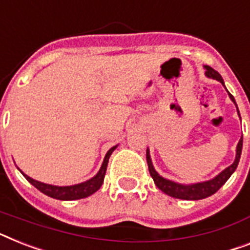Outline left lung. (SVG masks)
Segmentation results:
<instances>
[{
  "instance_id": "obj_1",
  "label": "left lung",
  "mask_w": 250,
  "mask_h": 250,
  "mask_svg": "<svg viewBox=\"0 0 250 250\" xmlns=\"http://www.w3.org/2000/svg\"><path fill=\"white\" fill-rule=\"evenodd\" d=\"M206 74L209 78L217 79L220 81L222 84H224V81H222V77L220 76V73L216 72L214 69L210 68V66L206 65ZM230 95V99L235 103L234 96ZM236 105V103H235ZM237 107V106H236ZM239 113V110H237ZM241 149H243V137L240 139L239 144H237L236 147V159L230 167H227L225 171L221 172L217 177H214L210 181L206 182H200V184H194V185H181V184H176L173 181H169V180H166L162 176L157 173V171L154 169L153 163H151V159H150V154L149 150H146V162H147V167H149L150 176L153 177L154 182L158 186V188H160L162 191L166 192L167 195L172 196V198L176 199H184V200H199V199H204L208 198V196L213 195L214 192L218 191L221 188V186L225 184V182L230 178V176L235 172L236 169L237 164H239V160H240L241 155Z\"/></svg>"
}]
</instances>
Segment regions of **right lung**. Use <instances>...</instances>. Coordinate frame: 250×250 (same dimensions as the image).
I'll list each match as a JSON object with an SVG mask.
<instances>
[{
  "label": "right lung",
  "instance_id": "add662e5",
  "mask_svg": "<svg viewBox=\"0 0 250 250\" xmlns=\"http://www.w3.org/2000/svg\"><path fill=\"white\" fill-rule=\"evenodd\" d=\"M117 146H113L109 151L105 155L104 163L101 166L99 173L92 177L88 181L83 182V184L74 185V186H52V185L42 184V182H38L33 178H30L29 176L24 174V177L33 185L34 188H38L41 192H43L44 195L51 196L54 199H59V200H77V199H83L87 198V196L92 195L93 192H96L100 186L104 182L105 172H106L107 163H109V158H110L111 153L114 151Z\"/></svg>",
  "mask_w": 250,
  "mask_h": 250
}]
</instances>
